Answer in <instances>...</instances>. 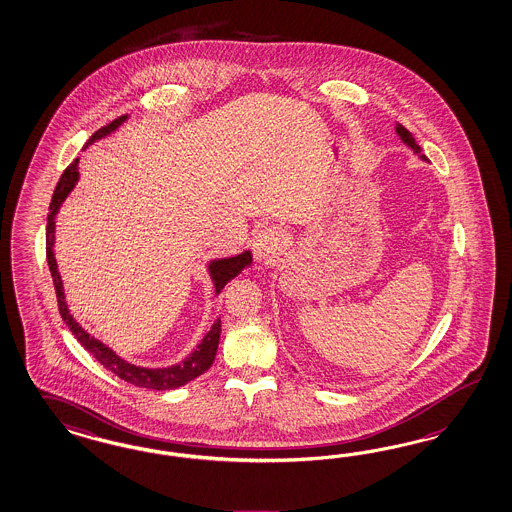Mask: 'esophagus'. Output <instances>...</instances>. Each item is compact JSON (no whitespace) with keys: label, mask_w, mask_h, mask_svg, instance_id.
<instances>
[{"label":"esophagus","mask_w":512,"mask_h":512,"mask_svg":"<svg viewBox=\"0 0 512 512\" xmlns=\"http://www.w3.org/2000/svg\"><path fill=\"white\" fill-rule=\"evenodd\" d=\"M286 235L277 226H267L254 235L252 254L258 262H271L284 247Z\"/></svg>","instance_id":"obj_1"}]
</instances>
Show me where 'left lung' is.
<instances>
[{
  "instance_id": "1",
  "label": "left lung",
  "mask_w": 512,
  "mask_h": 512,
  "mask_svg": "<svg viewBox=\"0 0 512 512\" xmlns=\"http://www.w3.org/2000/svg\"><path fill=\"white\" fill-rule=\"evenodd\" d=\"M396 134L402 138V142L406 144V146L411 147L417 155H421V147H419V144L415 142V138L411 136V132L404 127V125H400V123H396ZM421 159H424L426 161V157L424 155H421Z\"/></svg>"
}]
</instances>
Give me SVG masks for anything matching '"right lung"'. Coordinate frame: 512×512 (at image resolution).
I'll return each mask as SVG.
<instances>
[{"label":"right lung","instance_id":"add662e5","mask_svg":"<svg viewBox=\"0 0 512 512\" xmlns=\"http://www.w3.org/2000/svg\"><path fill=\"white\" fill-rule=\"evenodd\" d=\"M127 119V116L117 117L112 123H108L103 129L93 132V136L86 142V146L93 144L95 140L103 138L106 134L116 131L117 127ZM78 181V159H74L65 172L59 177L58 185L54 190L52 202H50V213L46 217V260L50 267V275L54 280V288H56V297H58V308L63 322L67 323V327L71 329L74 338L86 348V350L101 363V365L114 372L117 378L132 383L136 387H144V389H155V391H168V389H177L185 383L202 376L205 370H209V366L213 365L217 348H219L220 338V320L213 323V327L209 329V333L202 338V342L198 344V348L190 353L185 361H181L179 365L168 366V368H144V366L131 365L127 361H123L116 351L110 350L108 346H104L101 340H97L95 336L86 333L73 316L69 314V308L65 303V293H63V284L58 273V263L54 258V230H56V215H58L59 207L65 202V198L71 194ZM252 263V254L250 250H245L241 254H237L234 258H222V260H213L209 263V275L213 278L215 284V293L219 295L222 288L237 277L247 265Z\"/></svg>","mask_w":512,"mask_h":512}]
</instances>
